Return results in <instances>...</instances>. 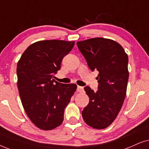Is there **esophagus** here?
<instances>
[{"label":"esophagus","mask_w":149,"mask_h":149,"mask_svg":"<svg viewBox=\"0 0 149 149\" xmlns=\"http://www.w3.org/2000/svg\"><path fill=\"white\" fill-rule=\"evenodd\" d=\"M77 91H78V92L82 93V92H83V91H84V88H83L82 86H78V88H77Z\"/></svg>","instance_id":"34e87169"}]
</instances>
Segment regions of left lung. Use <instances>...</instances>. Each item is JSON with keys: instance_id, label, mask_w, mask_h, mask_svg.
<instances>
[{"instance_id": "obj_1", "label": "left lung", "mask_w": 149, "mask_h": 149, "mask_svg": "<svg viewBox=\"0 0 149 149\" xmlns=\"http://www.w3.org/2000/svg\"><path fill=\"white\" fill-rule=\"evenodd\" d=\"M89 68L99 71L97 92L89 86L84 91L89 103L82 112L84 122L91 127H108L116 118L126 96L129 78L128 56L119 43L97 37L77 42Z\"/></svg>"}]
</instances>
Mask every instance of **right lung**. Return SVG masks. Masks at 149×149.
<instances>
[{
    "label": "right lung",
    "instance_id": "right-lung-1",
    "mask_svg": "<svg viewBox=\"0 0 149 149\" xmlns=\"http://www.w3.org/2000/svg\"><path fill=\"white\" fill-rule=\"evenodd\" d=\"M75 41H37L24 52L17 65V88L28 117L40 130L60 126L64 110L77 89L75 84L54 80L61 61L74 46Z\"/></svg>",
    "mask_w": 149,
    "mask_h": 149
}]
</instances>
